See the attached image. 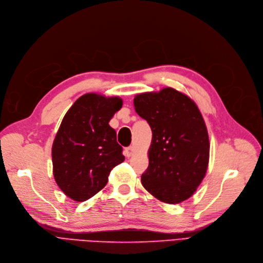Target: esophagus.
I'll return each mask as SVG.
<instances>
[{"label": "esophagus", "instance_id": "esophagus-1", "mask_svg": "<svg viewBox=\"0 0 263 263\" xmlns=\"http://www.w3.org/2000/svg\"><path fill=\"white\" fill-rule=\"evenodd\" d=\"M124 152H125V155H126L127 157H130L135 153V148H134V146H128V147L125 148Z\"/></svg>", "mask_w": 263, "mask_h": 263}]
</instances>
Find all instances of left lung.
<instances>
[{
  "mask_svg": "<svg viewBox=\"0 0 263 263\" xmlns=\"http://www.w3.org/2000/svg\"><path fill=\"white\" fill-rule=\"evenodd\" d=\"M137 114L152 129L144 189L162 202L177 204L194 195L202 182L210 155L204 120L194 101L165 87L134 98Z\"/></svg>",
  "mask_w": 263,
  "mask_h": 263,
  "instance_id": "8db88e82",
  "label": "left lung"
}]
</instances>
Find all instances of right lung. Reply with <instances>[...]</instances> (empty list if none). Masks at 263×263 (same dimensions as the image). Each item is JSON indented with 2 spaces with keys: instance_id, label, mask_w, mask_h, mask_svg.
Segmentation results:
<instances>
[{
  "instance_id": "obj_1",
  "label": "right lung",
  "mask_w": 263,
  "mask_h": 263,
  "mask_svg": "<svg viewBox=\"0 0 263 263\" xmlns=\"http://www.w3.org/2000/svg\"><path fill=\"white\" fill-rule=\"evenodd\" d=\"M122 105L120 97L87 93L62 120L52 144L53 176L61 191L74 201H85L103 190L110 171L125 159L109 125Z\"/></svg>"
}]
</instances>
